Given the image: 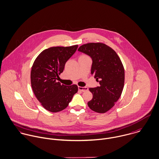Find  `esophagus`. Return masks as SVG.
Here are the masks:
<instances>
[{
  "mask_svg": "<svg viewBox=\"0 0 159 159\" xmlns=\"http://www.w3.org/2000/svg\"><path fill=\"white\" fill-rule=\"evenodd\" d=\"M78 89L82 92H84L88 90V88L87 87H81V86H78Z\"/></svg>",
  "mask_w": 159,
  "mask_h": 159,
  "instance_id": "obj_1",
  "label": "esophagus"
}]
</instances>
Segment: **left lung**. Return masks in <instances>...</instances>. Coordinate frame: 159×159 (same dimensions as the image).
Segmentation results:
<instances>
[{
	"instance_id": "1",
	"label": "left lung",
	"mask_w": 159,
	"mask_h": 159,
	"mask_svg": "<svg viewBox=\"0 0 159 159\" xmlns=\"http://www.w3.org/2000/svg\"><path fill=\"white\" fill-rule=\"evenodd\" d=\"M78 51L93 60L91 74L100 86L89 91L93 97L88 102L93 111L104 113L111 108L120 98L125 83V70L116 52L102 43H90L81 46Z\"/></svg>"
}]
</instances>
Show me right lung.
I'll return each mask as SVG.
<instances>
[{"label": "right lung", "mask_w": 159, "mask_h": 159, "mask_svg": "<svg viewBox=\"0 0 159 159\" xmlns=\"http://www.w3.org/2000/svg\"><path fill=\"white\" fill-rule=\"evenodd\" d=\"M78 46L51 47L44 50L35 59L31 71L33 93L43 107L51 112L66 108L78 92V86H65L57 82L67 60Z\"/></svg>", "instance_id": "right-lung-1"}]
</instances>
